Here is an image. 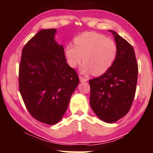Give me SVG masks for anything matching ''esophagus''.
<instances>
[{"mask_svg":"<svg viewBox=\"0 0 153 153\" xmlns=\"http://www.w3.org/2000/svg\"><path fill=\"white\" fill-rule=\"evenodd\" d=\"M79 79H80L81 82H85V81H88V79L86 78H85V77H83L81 76H79Z\"/></svg>","mask_w":153,"mask_h":153,"instance_id":"esophagus-1","label":"esophagus"}]
</instances>
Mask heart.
Instances as JSON below:
<instances>
[{"instance_id":"obj_1","label":"heart","mask_w":153,"mask_h":153,"mask_svg":"<svg viewBox=\"0 0 153 153\" xmlns=\"http://www.w3.org/2000/svg\"><path fill=\"white\" fill-rule=\"evenodd\" d=\"M74 44L68 43L65 46V58L71 68L76 67L83 59L80 68L83 74H103L116 59L118 47L116 42L100 33H81L74 37Z\"/></svg>"}]
</instances>
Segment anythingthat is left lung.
<instances>
[{"instance_id":"obj_1","label":"left lung","mask_w":153,"mask_h":153,"mask_svg":"<svg viewBox=\"0 0 153 153\" xmlns=\"http://www.w3.org/2000/svg\"><path fill=\"white\" fill-rule=\"evenodd\" d=\"M108 31L118 47L117 57L107 72L89 80L90 104L100 120L113 123L130 109L137 89L138 64L130 44L115 31Z\"/></svg>"}]
</instances>
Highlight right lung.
Wrapping results in <instances>:
<instances>
[{"instance_id": "1", "label": "right lung", "mask_w": 153, "mask_h": 153, "mask_svg": "<svg viewBox=\"0 0 153 153\" xmlns=\"http://www.w3.org/2000/svg\"><path fill=\"white\" fill-rule=\"evenodd\" d=\"M56 29H42L22 50L19 84L25 105L39 122L61 120L78 85L76 71L69 66L63 47L55 39Z\"/></svg>"}]
</instances>
